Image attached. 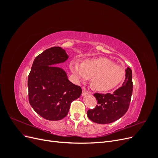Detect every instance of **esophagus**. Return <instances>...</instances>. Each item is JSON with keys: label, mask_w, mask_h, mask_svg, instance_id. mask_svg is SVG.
Masks as SVG:
<instances>
[{"label": "esophagus", "mask_w": 158, "mask_h": 158, "mask_svg": "<svg viewBox=\"0 0 158 158\" xmlns=\"http://www.w3.org/2000/svg\"><path fill=\"white\" fill-rule=\"evenodd\" d=\"M89 91H88V90H87L86 89H85V88H84V89H83V90H82V95L83 96H84V95H85L88 94H89Z\"/></svg>", "instance_id": "obj_1"}]
</instances>
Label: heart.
Segmentation results:
<instances>
[{"mask_svg":"<svg viewBox=\"0 0 158 158\" xmlns=\"http://www.w3.org/2000/svg\"><path fill=\"white\" fill-rule=\"evenodd\" d=\"M69 66L78 81H85L90 78L91 86L98 92L115 88L125 78V68L105 57L87 59L81 64L72 60Z\"/></svg>","mask_w":158,"mask_h":158,"instance_id":"obj_1","label":"heart"}]
</instances>
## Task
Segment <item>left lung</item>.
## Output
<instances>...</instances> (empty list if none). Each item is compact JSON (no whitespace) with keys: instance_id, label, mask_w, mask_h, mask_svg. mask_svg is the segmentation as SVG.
<instances>
[{"instance_id":"obj_1","label":"left lung","mask_w":158,"mask_h":158,"mask_svg":"<svg viewBox=\"0 0 158 158\" xmlns=\"http://www.w3.org/2000/svg\"><path fill=\"white\" fill-rule=\"evenodd\" d=\"M125 70V82L113 94H94L98 101V106L87 112L91 121L99 124L111 123L127 113L131 102L133 84L131 69L128 67Z\"/></svg>"}]
</instances>
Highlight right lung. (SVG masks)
<instances>
[{
	"label": "right lung",
	"instance_id": "add662e5",
	"mask_svg": "<svg viewBox=\"0 0 158 158\" xmlns=\"http://www.w3.org/2000/svg\"><path fill=\"white\" fill-rule=\"evenodd\" d=\"M60 47L47 49L37 56L28 76L29 102L33 110L49 121H59L69 113L71 103L82 89L70 82L66 72L54 65L68 59Z\"/></svg>",
	"mask_w": 158,
	"mask_h": 158
}]
</instances>
